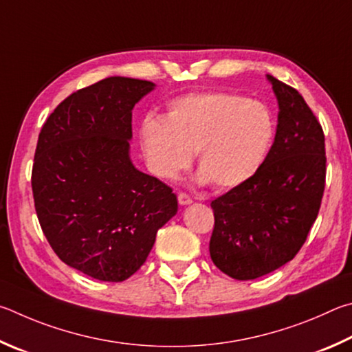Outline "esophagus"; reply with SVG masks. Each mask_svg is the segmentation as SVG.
<instances>
[{
	"label": "esophagus",
	"mask_w": 352,
	"mask_h": 352,
	"mask_svg": "<svg viewBox=\"0 0 352 352\" xmlns=\"http://www.w3.org/2000/svg\"><path fill=\"white\" fill-rule=\"evenodd\" d=\"M177 201H179L181 206H187V204H192V202H193L192 196L187 195L186 192H179V193H177Z\"/></svg>",
	"instance_id": "obj_1"
}]
</instances>
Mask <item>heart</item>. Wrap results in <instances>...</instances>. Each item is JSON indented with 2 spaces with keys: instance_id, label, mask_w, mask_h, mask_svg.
Listing matches in <instances>:
<instances>
[{
  "instance_id": "1",
  "label": "heart",
  "mask_w": 352,
  "mask_h": 352,
  "mask_svg": "<svg viewBox=\"0 0 352 352\" xmlns=\"http://www.w3.org/2000/svg\"><path fill=\"white\" fill-rule=\"evenodd\" d=\"M275 139L266 104L233 91L190 92L171 98L165 117L148 114L140 140L151 171L175 179L198 156L201 181L235 188L261 168Z\"/></svg>"
}]
</instances>
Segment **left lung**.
<instances>
[{
    "label": "left lung",
    "instance_id": "8db88e82",
    "mask_svg": "<svg viewBox=\"0 0 352 352\" xmlns=\"http://www.w3.org/2000/svg\"><path fill=\"white\" fill-rule=\"evenodd\" d=\"M280 114L256 175L212 201L210 256L235 280H255L294 260L317 219L326 184L324 133L303 96L269 76Z\"/></svg>",
    "mask_w": 352,
    "mask_h": 352
}]
</instances>
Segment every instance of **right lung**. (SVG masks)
Masks as SVG:
<instances>
[{"label": "right lung", "mask_w": 352, "mask_h": 352, "mask_svg": "<svg viewBox=\"0 0 352 352\" xmlns=\"http://www.w3.org/2000/svg\"><path fill=\"white\" fill-rule=\"evenodd\" d=\"M151 82L108 77L67 96L43 123L32 166L35 212L61 261L100 281L145 263L177 196L129 160L131 111Z\"/></svg>", "instance_id": "add662e5"}]
</instances>
